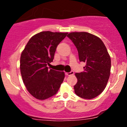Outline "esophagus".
Returning <instances> with one entry per match:
<instances>
[{
  "instance_id": "esophagus-1",
  "label": "esophagus",
  "mask_w": 127,
  "mask_h": 127,
  "mask_svg": "<svg viewBox=\"0 0 127 127\" xmlns=\"http://www.w3.org/2000/svg\"><path fill=\"white\" fill-rule=\"evenodd\" d=\"M74 74V72L73 71H71L70 72H66L65 73V75L67 76H70V75H73Z\"/></svg>"
}]
</instances>
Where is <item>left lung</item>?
<instances>
[{
	"label": "left lung",
	"instance_id": "obj_1",
	"mask_svg": "<svg viewBox=\"0 0 127 127\" xmlns=\"http://www.w3.org/2000/svg\"><path fill=\"white\" fill-rule=\"evenodd\" d=\"M67 37L75 45L80 62L85 63L84 72L75 73L78 82L74 86L77 95L92 99L100 95L110 76L111 60L103 41L87 32H72Z\"/></svg>",
	"mask_w": 127,
	"mask_h": 127
}]
</instances>
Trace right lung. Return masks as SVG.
Returning a JSON list of instances; mask_svg holds the SVG:
<instances>
[{
	"mask_svg": "<svg viewBox=\"0 0 127 127\" xmlns=\"http://www.w3.org/2000/svg\"><path fill=\"white\" fill-rule=\"evenodd\" d=\"M68 33L42 32L30 39L22 52L20 71L27 91L38 100L54 95L63 82V72L48 69L58 45Z\"/></svg>",
	"mask_w": 127,
	"mask_h": 127,
	"instance_id": "obj_1",
	"label": "right lung"
}]
</instances>
